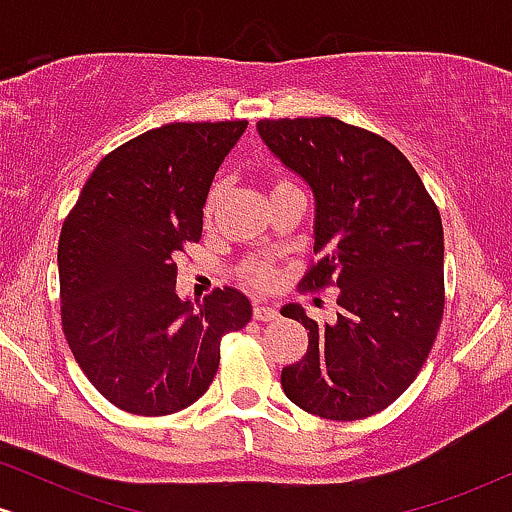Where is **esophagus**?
I'll list each match as a JSON object with an SVG mask.
<instances>
[{"label": "esophagus", "mask_w": 512, "mask_h": 512, "mask_svg": "<svg viewBox=\"0 0 512 512\" xmlns=\"http://www.w3.org/2000/svg\"><path fill=\"white\" fill-rule=\"evenodd\" d=\"M252 317H255V320H260V322H269V320H276V317H279V313H276L272 305H260V303H257L255 308H252Z\"/></svg>", "instance_id": "1"}]
</instances>
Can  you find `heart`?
Returning <instances> with one entry per match:
<instances>
[{"instance_id":"heart-1","label":"heart","mask_w":512,"mask_h":512,"mask_svg":"<svg viewBox=\"0 0 512 512\" xmlns=\"http://www.w3.org/2000/svg\"><path fill=\"white\" fill-rule=\"evenodd\" d=\"M281 187H291V182L274 180L272 192L274 190H281ZM219 199H221V187H214V190L209 192V199H207V214L209 216L214 214V209H216V204H219ZM243 276H245V279H248V284H252V286H269L274 281L272 267H269V264H264V262H248L243 267Z\"/></svg>"}]
</instances>
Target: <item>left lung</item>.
Wrapping results in <instances>:
<instances>
[{
	"instance_id": "1",
	"label": "left lung",
	"mask_w": 512,
	"mask_h": 512,
	"mask_svg": "<svg viewBox=\"0 0 512 512\" xmlns=\"http://www.w3.org/2000/svg\"><path fill=\"white\" fill-rule=\"evenodd\" d=\"M257 134L313 192L315 252L305 286L337 284L339 313L317 325L303 305L281 315L308 351L281 387L308 414L354 421L414 383L443 317V223L397 146L337 117L260 120Z\"/></svg>"
}]
</instances>
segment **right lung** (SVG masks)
I'll return each instance as SVG.
<instances>
[{
	"label": "right lung",
	"instance_id": "add662e5",
	"mask_svg": "<svg viewBox=\"0 0 512 512\" xmlns=\"http://www.w3.org/2000/svg\"><path fill=\"white\" fill-rule=\"evenodd\" d=\"M248 122H173L98 163L62 226V327L86 378L115 407L166 416L214 380L223 334L252 305L238 289L180 298L175 255L202 236L204 204Z\"/></svg>",
	"mask_w": 512,
	"mask_h": 512
}]
</instances>
